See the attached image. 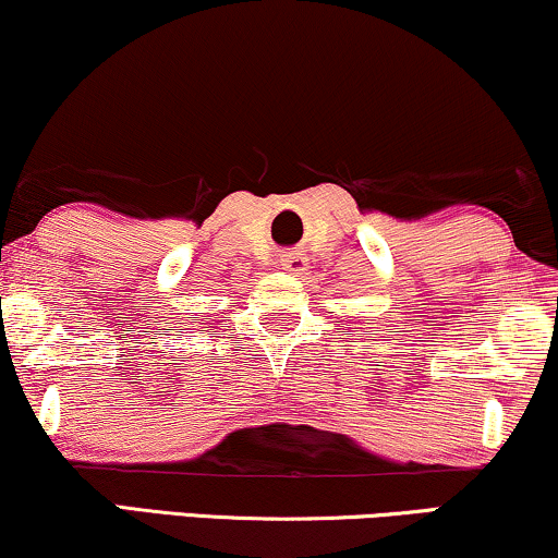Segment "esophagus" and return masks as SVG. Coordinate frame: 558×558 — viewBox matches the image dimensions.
I'll return each instance as SVG.
<instances>
[{
  "label": "esophagus",
  "instance_id": "obj_1",
  "mask_svg": "<svg viewBox=\"0 0 558 558\" xmlns=\"http://www.w3.org/2000/svg\"><path fill=\"white\" fill-rule=\"evenodd\" d=\"M280 265H283V270L291 275H301L308 267L306 257H303L301 252H286V255L280 257Z\"/></svg>",
  "mask_w": 558,
  "mask_h": 558
}]
</instances>
